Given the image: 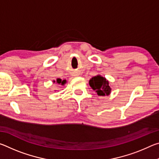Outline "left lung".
<instances>
[{
	"label": "left lung",
	"instance_id": "8db88e82",
	"mask_svg": "<svg viewBox=\"0 0 159 159\" xmlns=\"http://www.w3.org/2000/svg\"><path fill=\"white\" fill-rule=\"evenodd\" d=\"M89 85L98 96H108L111 92L109 80L101 75H97L91 78L89 80Z\"/></svg>",
	"mask_w": 159,
	"mask_h": 159
}]
</instances>
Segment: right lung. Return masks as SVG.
Returning <instances> with one entry per match:
<instances>
[{
    "instance_id": "right-lung-1",
    "label": "right lung",
    "mask_w": 159,
    "mask_h": 159,
    "mask_svg": "<svg viewBox=\"0 0 159 159\" xmlns=\"http://www.w3.org/2000/svg\"><path fill=\"white\" fill-rule=\"evenodd\" d=\"M53 83H58V84H60L61 85H64L66 83V80H62L61 79H57V80H53Z\"/></svg>"
}]
</instances>
